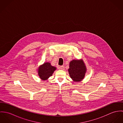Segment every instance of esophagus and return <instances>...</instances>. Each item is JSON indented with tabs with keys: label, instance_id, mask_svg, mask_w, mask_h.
<instances>
[{
	"label": "esophagus",
	"instance_id": "1",
	"mask_svg": "<svg viewBox=\"0 0 123 123\" xmlns=\"http://www.w3.org/2000/svg\"><path fill=\"white\" fill-rule=\"evenodd\" d=\"M58 68H59V69L60 70H64V66H59Z\"/></svg>",
	"mask_w": 123,
	"mask_h": 123
}]
</instances>
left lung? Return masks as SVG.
<instances>
[{
  "label": "left lung",
  "mask_w": 123,
  "mask_h": 123,
  "mask_svg": "<svg viewBox=\"0 0 123 123\" xmlns=\"http://www.w3.org/2000/svg\"><path fill=\"white\" fill-rule=\"evenodd\" d=\"M71 79L75 82L82 81L87 72V68L82 59L72 60L68 70Z\"/></svg>",
  "instance_id": "8db88e82"
}]
</instances>
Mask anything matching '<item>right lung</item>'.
Listing matches in <instances>:
<instances>
[{
	"label": "right lung",
	"mask_w": 123,
	"mask_h": 123,
	"mask_svg": "<svg viewBox=\"0 0 123 123\" xmlns=\"http://www.w3.org/2000/svg\"><path fill=\"white\" fill-rule=\"evenodd\" d=\"M56 70V68L52 66L49 62H44L38 68V75L42 80H46L52 76Z\"/></svg>",
	"instance_id": "add662e5"
}]
</instances>
